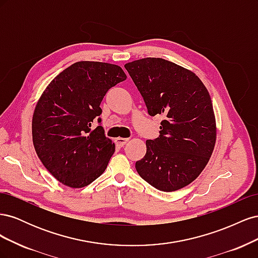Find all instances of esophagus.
I'll return each instance as SVG.
<instances>
[{"label":"esophagus","instance_id":"esophagus-1","mask_svg":"<svg viewBox=\"0 0 258 258\" xmlns=\"http://www.w3.org/2000/svg\"><path fill=\"white\" fill-rule=\"evenodd\" d=\"M129 141V139H124V138H117L115 139V143L118 147H122L124 144Z\"/></svg>","mask_w":258,"mask_h":258}]
</instances>
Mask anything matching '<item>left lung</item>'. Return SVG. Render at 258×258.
I'll return each instance as SVG.
<instances>
[{"mask_svg":"<svg viewBox=\"0 0 258 258\" xmlns=\"http://www.w3.org/2000/svg\"><path fill=\"white\" fill-rule=\"evenodd\" d=\"M151 116L163 114L159 138L146 141V154L136 162L144 181L162 191L190 184L213 153L216 122L206 86L194 72L162 58L124 64Z\"/></svg>","mask_w":258,"mask_h":258,"instance_id":"1","label":"left lung"}]
</instances>
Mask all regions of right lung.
<instances>
[{"label":"right lung","instance_id":"1","mask_svg":"<svg viewBox=\"0 0 258 258\" xmlns=\"http://www.w3.org/2000/svg\"><path fill=\"white\" fill-rule=\"evenodd\" d=\"M126 79L116 64L79 61L43 91L32 118L33 145L44 167L60 183L81 188L105 171L115 144L102 126L92 129L91 123L102 113L100 104L107 90Z\"/></svg>","mask_w":258,"mask_h":258}]
</instances>
